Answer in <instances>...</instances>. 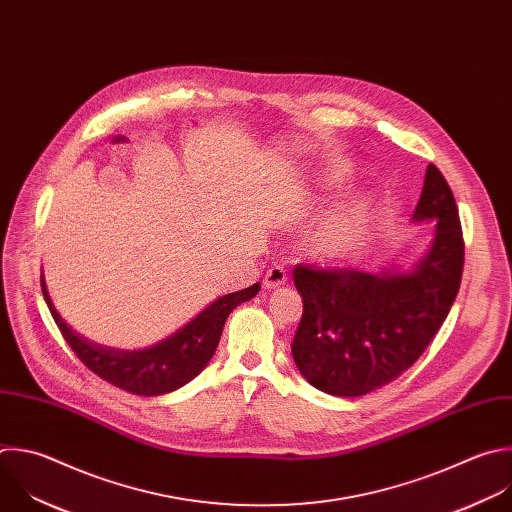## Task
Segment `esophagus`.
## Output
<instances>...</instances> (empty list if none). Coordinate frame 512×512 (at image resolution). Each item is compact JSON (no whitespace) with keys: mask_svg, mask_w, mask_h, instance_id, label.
<instances>
[{"mask_svg":"<svg viewBox=\"0 0 512 512\" xmlns=\"http://www.w3.org/2000/svg\"><path fill=\"white\" fill-rule=\"evenodd\" d=\"M287 283V271L281 265H273L263 279V285L267 291H275Z\"/></svg>","mask_w":512,"mask_h":512,"instance_id":"34e87169","label":"esophagus"}]
</instances>
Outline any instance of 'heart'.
Returning a JSON list of instances; mask_svg holds the SVG:
<instances>
[{
  "label": "heart",
  "mask_w": 512,
  "mask_h": 512,
  "mask_svg": "<svg viewBox=\"0 0 512 512\" xmlns=\"http://www.w3.org/2000/svg\"><path fill=\"white\" fill-rule=\"evenodd\" d=\"M333 177L337 179L339 173L333 170ZM356 223L344 215H335L325 219L311 235L307 237V249L313 257L331 259L344 255L356 241Z\"/></svg>",
  "instance_id": "b5f03b06"
}]
</instances>
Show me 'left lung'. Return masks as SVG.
I'll return each instance as SVG.
<instances>
[{
  "instance_id": "left-lung-1",
  "label": "left lung",
  "mask_w": 512,
  "mask_h": 512,
  "mask_svg": "<svg viewBox=\"0 0 512 512\" xmlns=\"http://www.w3.org/2000/svg\"><path fill=\"white\" fill-rule=\"evenodd\" d=\"M412 221H432L434 239L408 269L295 267L303 315L291 354L313 388L342 398L370 394L406 372L444 323L462 279L464 241L456 201L434 164Z\"/></svg>"
}]
</instances>
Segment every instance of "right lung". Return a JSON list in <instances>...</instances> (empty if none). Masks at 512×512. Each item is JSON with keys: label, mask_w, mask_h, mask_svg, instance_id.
<instances>
[{"label": "right lung", "mask_w": 512, "mask_h": 512, "mask_svg": "<svg viewBox=\"0 0 512 512\" xmlns=\"http://www.w3.org/2000/svg\"><path fill=\"white\" fill-rule=\"evenodd\" d=\"M259 289L261 285L253 283L247 289L215 299L197 317L150 348L118 350L92 342V339L80 335L62 319L52 303L42 273L44 299L74 354L96 376L136 396H162L183 388L197 378L211 362L219 346L229 313L237 305L253 299Z\"/></svg>", "instance_id": "right-lung-1"}]
</instances>
